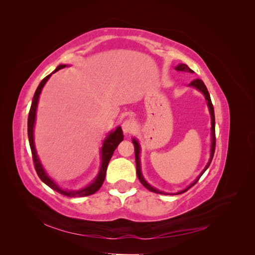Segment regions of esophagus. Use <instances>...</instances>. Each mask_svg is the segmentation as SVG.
Returning a JSON list of instances; mask_svg holds the SVG:
<instances>
[{
  "instance_id": "34e87169",
  "label": "esophagus",
  "mask_w": 255,
  "mask_h": 255,
  "mask_svg": "<svg viewBox=\"0 0 255 255\" xmlns=\"http://www.w3.org/2000/svg\"><path fill=\"white\" fill-rule=\"evenodd\" d=\"M135 128H136V127H135L134 121L129 120V119L123 121V123H122V129H123V133H125L126 135L132 134L134 130H135Z\"/></svg>"
}]
</instances>
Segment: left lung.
<instances>
[{
    "mask_svg": "<svg viewBox=\"0 0 255 255\" xmlns=\"http://www.w3.org/2000/svg\"><path fill=\"white\" fill-rule=\"evenodd\" d=\"M175 70H177V71H181V72H189V73H194V71H192L191 69H190L187 65H185V64H180V65H177V66L175 67ZM188 86H189V87H194V88H196L197 90H199V91L201 92V94L204 96V98H205V100H206V103H207L208 111H210V114H211V123H212V128H211V154H210V159H208L207 164H206V166L204 167L203 170L201 171V173H200V174L197 176V179H196L194 182H192V183L189 185V186H187L186 188L183 189V190H180V191L175 192V194H169V192H164V191H161V190L156 189L155 187L151 186V185L144 180V177H143V175H142V173H141V166H140V156H139V155H140V144H139V142H138V140L136 139V138H133L132 141H133V143H134V148H135L136 173H137L138 179H139L140 183L143 185V186H144L146 189H149L150 191L155 192V194H160V195H180V194H183V192H185V191H187L190 187L194 186V185L199 181L200 177H201V175L206 171V169H207L208 167H210V165H211V163H212L213 156H214V153H215V145H216V138H215V114H214V107H213V104H212V101H211L210 94H208L207 88H206V86L204 85V83H203L201 80H199V79H197V80H195V81H192L190 84H188Z\"/></svg>",
    "mask_w": 255,
    "mask_h": 255,
    "instance_id": "8db88e82",
    "label": "left lung"
}]
</instances>
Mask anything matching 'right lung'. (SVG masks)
I'll use <instances>...</instances> for the list:
<instances>
[{
	"label": "right lung",
	"instance_id": "add662e5",
	"mask_svg": "<svg viewBox=\"0 0 255 255\" xmlns=\"http://www.w3.org/2000/svg\"><path fill=\"white\" fill-rule=\"evenodd\" d=\"M65 67H68V65H59L55 69V70H54L48 76H45V78L40 82V84L38 85V87L35 91L34 98H33L32 105H30L29 113H28V120H27L28 141H29L30 150H32V155H33L36 172L44 184H47L48 186L50 188H52L53 190H55V191L59 192V194L67 196V197H70V198L86 197V196L94 195L95 192H97L100 189V187L102 186V184L105 180L107 166H109V163L113 156L114 151L116 150V148H117L118 144L123 140V133H122L121 127H117L115 130H112V132H110L109 135L106 136V138L103 141L101 151H100V153H101V167H100L99 173L95 177V180L92 181L89 185H87L86 187H83L81 189H76V190L64 189V188H61L59 185H57L55 182H54L53 179H51V176H49L47 171L44 170L41 161H40L39 157H38V154H37V151L35 148V141H34V127H35V121H36V112H37V107H38V101H39V97H40L42 88L44 87L45 83L48 82V80L51 78V75L53 73H55L56 71L60 70V69H63Z\"/></svg>",
	"mask_w": 255,
	"mask_h": 255
}]
</instances>
